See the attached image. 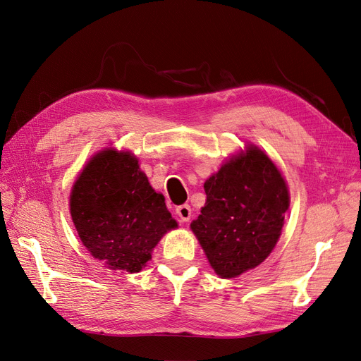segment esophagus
Listing matches in <instances>:
<instances>
[{
  "instance_id": "1",
  "label": "esophagus",
  "mask_w": 361,
  "mask_h": 361,
  "mask_svg": "<svg viewBox=\"0 0 361 361\" xmlns=\"http://www.w3.org/2000/svg\"><path fill=\"white\" fill-rule=\"evenodd\" d=\"M176 214L178 216L180 222H188L192 218V207L190 204H180L176 207Z\"/></svg>"
}]
</instances>
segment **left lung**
Instances as JSON below:
<instances>
[{
  "label": "left lung",
  "mask_w": 361,
  "mask_h": 361,
  "mask_svg": "<svg viewBox=\"0 0 361 361\" xmlns=\"http://www.w3.org/2000/svg\"><path fill=\"white\" fill-rule=\"evenodd\" d=\"M206 203L192 230L221 278L256 268L274 250L290 206L286 181L255 146L204 183Z\"/></svg>",
  "instance_id": "left-lung-1"
}]
</instances>
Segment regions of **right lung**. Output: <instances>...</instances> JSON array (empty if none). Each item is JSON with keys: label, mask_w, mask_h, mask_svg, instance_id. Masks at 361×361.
<instances>
[{"label": "right lung", "mask_w": 361, "mask_h": 361, "mask_svg": "<svg viewBox=\"0 0 361 361\" xmlns=\"http://www.w3.org/2000/svg\"><path fill=\"white\" fill-rule=\"evenodd\" d=\"M70 212L90 255L128 274L140 272L161 237L177 226L137 159L114 149L86 165L73 187Z\"/></svg>", "instance_id": "add662e5"}]
</instances>
